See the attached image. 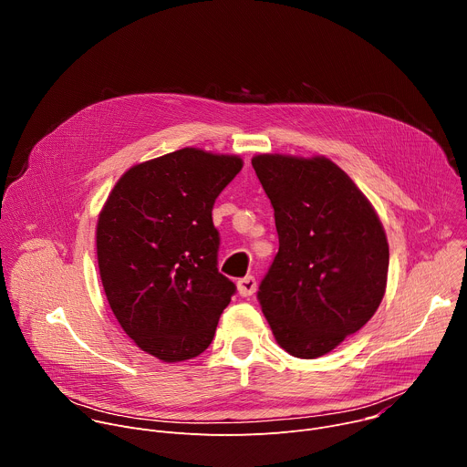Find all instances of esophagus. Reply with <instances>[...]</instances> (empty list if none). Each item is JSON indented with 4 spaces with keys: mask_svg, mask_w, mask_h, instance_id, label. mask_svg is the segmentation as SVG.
<instances>
[{
    "mask_svg": "<svg viewBox=\"0 0 467 467\" xmlns=\"http://www.w3.org/2000/svg\"><path fill=\"white\" fill-rule=\"evenodd\" d=\"M236 286H238V294H240L242 297H249V296H253L254 290H256V281H254L253 275H247V277L240 279Z\"/></svg>",
    "mask_w": 467,
    "mask_h": 467,
    "instance_id": "1",
    "label": "esophagus"
}]
</instances>
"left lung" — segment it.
Returning <instances> with one entry per match:
<instances>
[{
	"label": "left lung",
	"instance_id": "left-lung-1",
	"mask_svg": "<svg viewBox=\"0 0 467 467\" xmlns=\"http://www.w3.org/2000/svg\"><path fill=\"white\" fill-rule=\"evenodd\" d=\"M279 251L258 286L277 344L317 358L360 330L379 308L389 251L366 195L325 157L256 155Z\"/></svg>",
	"mask_w": 467,
	"mask_h": 467
}]
</instances>
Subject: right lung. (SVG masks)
<instances>
[{
  "label": "right lung",
  "mask_w": 467,
  "mask_h": 467,
  "mask_svg": "<svg viewBox=\"0 0 467 467\" xmlns=\"http://www.w3.org/2000/svg\"><path fill=\"white\" fill-rule=\"evenodd\" d=\"M242 159L184 148L132 166L98 220V264L127 337L164 362L202 355L236 286L218 272L213 207Z\"/></svg>",
  "instance_id": "right-lung-1"
}]
</instances>
